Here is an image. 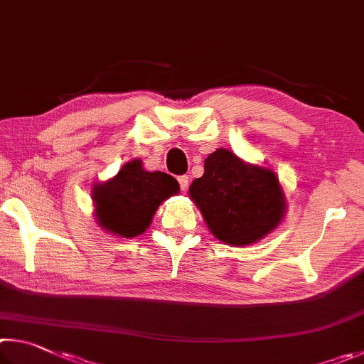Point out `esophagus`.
Listing matches in <instances>:
<instances>
[{"label":"esophagus","mask_w":364,"mask_h":364,"mask_svg":"<svg viewBox=\"0 0 364 364\" xmlns=\"http://www.w3.org/2000/svg\"><path fill=\"white\" fill-rule=\"evenodd\" d=\"M177 181H178V186H181L182 192H186L188 187V176H178Z\"/></svg>","instance_id":"obj_1"}]
</instances>
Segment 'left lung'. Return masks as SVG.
I'll list each match as a JSON object with an SVG mask.
<instances>
[{
  "instance_id": "left-lung-1",
  "label": "left lung",
  "mask_w": 364,
  "mask_h": 364,
  "mask_svg": "<svg viewBox=\"0 0 364 364\" xmlns=\"http://www.w3.org/2000/svg\"><path fill=\"white\" fill-rule=\"evenodd\" d=\"M188 195L214 237L232 246L257 243L286 214L275 172L247 164L225 149L205 159V174L192 182Z\"/></svg>"
}]
</instances>
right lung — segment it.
<instances>
[{"label": "right lung", "mask_w": 364, "mask_h": 364, "mask_svg": "<svg viewBox=\"0 0 364 364\" xmlns=\"http://www.w3.org/2000/svg\"><path fill=\"white\" fill-rule=\"evenodd\" d=\"M178 190L174 177L161 171H145L136 158L124 163L110 181L92 187L94 214L104 230L134 238L150 227L158 206Z\"/></svg>", "instance_id": "obj_1"}]
</instances>
